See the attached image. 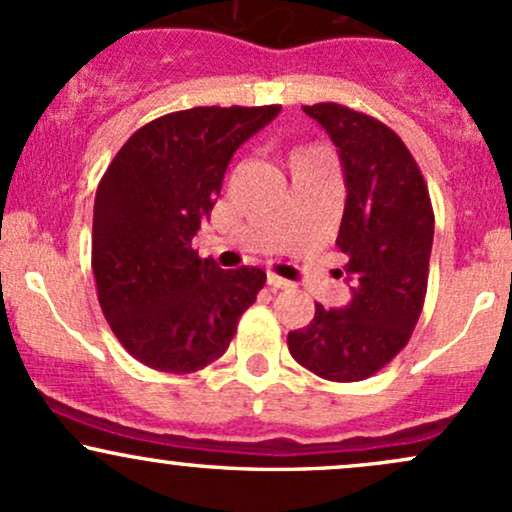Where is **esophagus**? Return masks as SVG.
Wrapping results in <instances>:
<instances>
[{"label": "esophagus", "instance_id": "esophagus-1", "mask_svg": "<svg viewBox=\"0 0 512 512\" xmlns=\"http://www.w3.org/2000/svg\"><path fill=\"white\" fill-rule=\"evenodd\" d=\"M267 284L272 286V289H289L291 286L289 279H282L279 274H274V272H267Z\"/></svg>", "mask_w": 512, "mask_h": 512}]
</instances>
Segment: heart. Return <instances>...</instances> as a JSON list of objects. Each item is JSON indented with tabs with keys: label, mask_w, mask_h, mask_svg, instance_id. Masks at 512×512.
<instances>
[{
	"label": "heart",
	"mask_w": 512,
	"mask_h": 512,
	"mask_svg": "<svg viewBox=\"0 0 512 512\" xmlns=\"http://www.w3.org/2000/svg\"><path fill=\"white\" fill-rule=\"evenodd\" d=\"M299 153H313V150H296L294 155H299Z\"/></svg>",
	"instance_id": "1"
}]
</instances>
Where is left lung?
Instances as JSON below:
<instances>
[{
    "label": "left lung",
    "instance_id": "8db88e82",
    "mask_svg": "<svg viewBox=\"0 0 512 512\" xmlns=\"http://www.w3.org/2000/svg\"><path fill=\"white\" fill-rule=\"evenodd\" d=\"M325 128L345 172L335 245L347 255L352 299L289 333V352L328 381H362L411 340L428 291L435 216L420 167L401 138L372 116L333 101L303 106Z\"/></svg>",
    "mask_w": 512,
    "mask_h": 512
}]
</instances>
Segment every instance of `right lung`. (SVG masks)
I'll use <instances>...</instances> for the list:
<instances>
[{
  "label": "right lung",
  "mask_w": 512,
  "mask_h": 512,
  "mask_svg": "<svg viewBox=\"0 0 512 512\" xmlns=\"http://www.w3.org/2000/svg\"><path fill=\"white\" fill-rule=\"evenodd\" d=\"M282 106H196L138 128L94 199L92 269L104 318L145 367L192 374L228 350L267 274L201 260L192 238L211 216L235 150Z\"/></svg>",
  "instance_id": "add662e5"
}]
</instances>
